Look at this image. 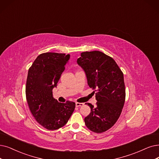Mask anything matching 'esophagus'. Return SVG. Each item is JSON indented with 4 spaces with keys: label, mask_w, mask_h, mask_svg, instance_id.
Segmentation results:
<instances>
[{
    "label": "esophagus",
    "mask_w": 159,
    "mask_h": 159,
    "mask_svg": "<svg viewBox=\"0 0 159 159\" xmlns=\"http://www.w3.org/2000/svg\"><path fill=\"white\" fill-rule=\"evenodd\" d=\"M84 105V103H80V102H76L75 103V106L76 107H80V106H83Z\"/></svg>",
    "instance_id": "obj_1"
}]
</instances>
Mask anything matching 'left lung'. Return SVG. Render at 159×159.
I'll return each instance as SVG.
<instances>
[{"instance_id": "obj_1", "label": "left lung", "mask_w": 159, "mask_h": 159, "mask_svg": "<svg viewBox=\"0 0 159 159\" xmlns=\"http://www.w3.org/2000/svg\"><path fill=\"white\" fill-rule=\"evenodd\" d=\"M78 64L84 70L88 85L95 91L96 107H91L85 123L90 130L102 133L116 124L125 101L123 73L113 58L99 51L85 52L78 59Z\"/></svg>"}]
</instances>
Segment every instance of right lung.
Wrapping results in <instances>:
<instances>
[{"instance_id":"right-lung-1","label":"right lung","mask_w":159,"mask_h":159,"mask_svg":"<svg viewBox=\"0 0 159 159\" xmlns=\"http://www.w3.org/2000/svg\"><path fill=\"white\" fill-rule=\"evenodd\" d=\"M69 59V54L43 53L29 69L25 88L27 103L36 121L48 130L62 127L75 109V102L61 103L53 97V89L57 85Z\"/></svg>"}]
</instances>
